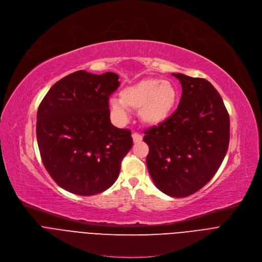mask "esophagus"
<instances>
[{
	"instance_id": "34e87169",
	"label": "esophagus",
	"mask_w": 262,
	"mask_h": 262,
	"mask_svg": "<svg viewBox=\"0 0 262 262\" xmlns=\"http://www.w3.org/2000/svg\"><path fill=\"white\" fill-rule=\"evenodd\" d=\"M133 139H134V142L135 143L141 142L142 141V135H140L139 133H134L133 134Z\"/></svg>"
}]
</instances>
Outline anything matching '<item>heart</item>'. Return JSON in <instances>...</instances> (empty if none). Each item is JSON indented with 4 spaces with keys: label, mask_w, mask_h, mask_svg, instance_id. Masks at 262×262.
Segmentation results:
<instances>
[{
    "label": "heart",
    "mask_w": 262,
    "mask_h": 262,
    "mask_svg": "<svg viewBox=\"0 0 262 262\" xmlns=\"http://www.w3.org/2000/svg\"><path fill=\"white\" fill-rule=\"evenodd\" d=\"M177 89L169 81L144 79L120 92V100L112 99L113 112L123 118L126 108L139 110V116L146 124L157 125L167 119L177 102Z\"/></svg>",
    "instance_id": "1"
}]
</instances>
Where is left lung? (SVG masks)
Instances as JSON below:
<instances>
[{
    "mask_svg": "<svg viewBox=\"0 0 262 262\" xmlns=\"http://www.w3.org/2000/svg\"><path fill=\"white\" fill-rule=\"evenodd\" d=\"M182 96L177 110L158 126L144 130L150 176L164 194L196 193L220 167L230 143V116L215 87L205 79L172 74Z\"/></svg>",
    "mask_w": 262,
    "mask_h": 262,
    "instance_id": "left-lung-1",
    "label": "left lung"
}]
</instances>
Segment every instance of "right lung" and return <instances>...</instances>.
<instances>
[{
  "mask_svg": "<svg viewBox=\"0 0 262 262\" xmlns=\"http://www.w3.org/2000/svg\"><path fill=\"white\" fill-rule=\"evenodd\" d=\"M118 79L114 73L78 71L52 85L39 105L42 162L54 181L73 194L92 196L110 188L133 146L132 132L110 119Z\"/></svg>",
  "mask_w": 262,
  "mask_h": 262,
  "instance_id": "right-lung-1",
  "label": "right lung"
}]
</instances>
